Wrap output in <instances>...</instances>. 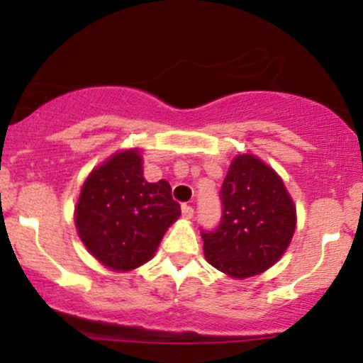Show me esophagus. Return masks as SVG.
Segmentation results:
<instances>
[{"instance_id":"1","label":"esophagus","mask_w":363,"mask_h":363,"mask_svg":"<svg viewBox=\"0 0 363 363\" xmlns=\"http://www.w3.org/2000/svg\"><path fill=\"white\" fill-rule=\"evenodd\" d=\"M193 215H194V208L193 206H189V205H182V216H184V218H193Z\"/></svg>"}]
</instances>
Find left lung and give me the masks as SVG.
<instances>
[{"label":"left lung","mask_w":363,"mask_h":363,"mask_svg":"<svg viewBox=\"0 0 363 363\" xmlns=\"http://www.w3.org/2000/svg\"><path fill=\"white\" fill-rule=\"evenodd\" d=\"M222 222L203 232L205 257L230 278L245 280L269 269L285 254L297 210L281 177L252 153L230 162L222 191Z\"/></svg>","instance_id":"obj_1"}]
</instances>
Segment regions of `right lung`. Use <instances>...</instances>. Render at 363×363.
<instances>
[{
    "mask_svg": "<svg viewBox=\"0 0 363 363\" xmlns=\"http://www.w3.org/2000/svg\"><path fill=\"white\" fill-rule=\"evenodd\" d=\"M179 216L181 206L169 182L143 177L140 148L119 150L91 170L74 206V225L86 251L118 273L152 259Z\"/></svg>",
    "mask_w": 363,
    "mask_h": 363,
    "instance_id": "1",
    "label": "right lung"
}]
</instances>
